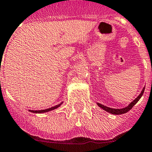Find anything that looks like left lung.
Wrapping results in <instances>:
<instances>
[{
    "label": "left lung",
    "mask_w": 152,
    "mask_h": 152,
    "mask_svg": "<svg viewBox=\"0 0 152 152\" xmlns=\"http://www.w3.org/2000/svg\"><path fill=\"white\" fill-rule=\"evenodd\" d=\"M145 87H144L143 89H142V92L140 93L139 96H138V97H137V98L134 100V101L132 102L131 103L129 104L127 107L123 108V109H112V108H109V107H107V106L102 105V104H100V103H97V105H98L100 108H102V109H104L105 111H106V112H108V113H112V114H113V115L124 114V113H126L127 112H129L130 109H132L133 106H134V105H135L137 102H138V100L141 99V97H142V95H143L144 91H145Z\"/></svg>",
    "instance_id": "left-lung-1"
}]
</instances>
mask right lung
Listing matches in <instances>:
<instances>
[{
  "label": "right lung",
  "mask_w": 152,
  "mask_h": 152,
  "mask_svg": "<svg viewBox=\"0 0 152 152\" xmlns=\"http://www.w3.org/2000/svg\"><path fill=\"white\" fill-rule=\"evenodd\" d=\"M62 103L59 104V105H56V106H53V107H51V108H49V109H43V110H30V112H31V113H47V112H49V111H51V110H53V109H56V108L60 107V105H61Z\"/></svg>",
  "instance_id": "obj_1"
}]
</instances>
